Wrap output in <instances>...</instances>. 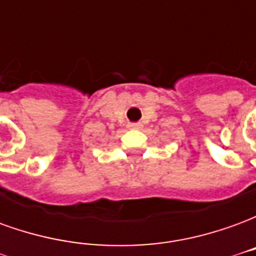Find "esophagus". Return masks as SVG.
<instances>
[{
  "label": "esophagus",
  "instance_id": "obj_1",
  "mask_svg": "<svg viewBox=\"0 0 256 256\" xmlns=\"http://www.w3.org/2000/svg\"><path fill=\"white\" fill-rule=\"evenodd\" d=\"M128 128H142V124L138 122H134V123H130V124H128Z\"/></svg>",
  "mask_w": 256,
  "mask_h": 256
}]
</instances>
